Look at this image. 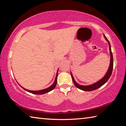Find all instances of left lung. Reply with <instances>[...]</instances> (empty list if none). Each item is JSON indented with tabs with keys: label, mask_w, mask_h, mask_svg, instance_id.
Listing matches in <instances>:
<instances>
[{
	"label": "left lung",
	"mask_w": 126,
	"mask_h": 126,
	"mask_svg": "<svg viewBox=\"0 0 126 126\" xmlns=\"http://www.w3.org/2000/svg\"><path fill=\"white\" fill-rule=\"evenodd\" d=\"M103 36L104 38H105V39L107 40V42H108V44H109V49H110V63L109 68H108L107 72H106V74L104 75V76L103 78H101V79L99 80L98 81H97V82L94 83L90 85H87V86L80 85L79 84H78V83H77L76 82L75 79H74L73 75H72V73L71 72L72 80H73V82L74 83V85H75L78 88L81 89V90L84 91H92L95 90V89L99 88V87H101V86H103V85H104L107 82V80L109 79L110 76H111L112 73L113 67V55L111 51V47H110V44L109 40L107 39V38H106V37L104 34H103Z\"/></svg>",
	"instance_id": "1"
}]
</instances>
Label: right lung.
<instances>
[{
    "label": "right lung",
    "mask_w": 126,
    "mask_h": 126,
    "mask_svg": "<svg viewBox=\"0 0 126 126\" xmlns=\"http://www.w3.org/2000/svg\"><path fill=\"white\" fill-rule=\"evenodd\" d=\"M58 69L57 70V74H56V77H55V80H54V82L51 85L50 87H49L48 88H46V89H42V90H39V91H31V90H28V89H27L24 88H23V87H22L20 86V85L19 84V85L22 87L23 89H24V90H25L27 92H28L29 93H33V94H45L49 92H50L51 91H52L53 89H54L55 88V86H56L57 85V77H58Z\"/></svg>",
    "instance_id": "obj_1"
}]
</instances>
